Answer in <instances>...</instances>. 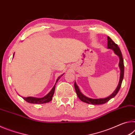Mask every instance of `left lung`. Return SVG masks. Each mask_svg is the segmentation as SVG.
Segmentation results:
<instances>
[{
  "instance_id": "1",
  "label": "left lung",
  "mask_w": 135,
  "mask_h": 135,
  "mask_svg": "<svg viewBox=\"0 0 135 135\" xmlns=\"http://www.w3.org/2000/svg\"><path fill=\"white\" fill-rule=\"evenodd\" d=\"M108 49H111L114 51V52L116 55H117L120 59L119 61V68L120 69V80H119L118 84L117 87L116 89L115 90V91L112 93L109 96L105 98L102 99H91L89 98L88 97L85 96V95H84L80 91L78 86L77 85L76 82L74 83V87L75 89L78 97L79 99H80L81 101L84 102L88 103V104H91V105H102L104 104V103H107V102L109 101L110 99L114 98L116 96V94L118 93V92L120 90V88L121 87V83H122L123 79L124 78V61H123V58L122 54L120 51V48L118 46L117 44H116L110 38L109 36H108Z\"/></svg>"
}]
</instances>
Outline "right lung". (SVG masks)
<instances>
[{
    "label": "right lung",
    "instance_id": "add662e5",
    "mask_svg": "<svg viewBox=\"0 0 135 135\" xmlns=\"http://www.w3.org/2000/svg\"><path fill=\"white\" fill-rule=\"evenodd\" d=\"M14 55H13V57H14ZM63 74H62L61 75L58 77V78H57L56 80V84H55L54 87H52L51 90V91L48 93L47 95H46V96L43 97V98H35V97H27V98H24V97H23V99L24 100H25L26 102H28V103H33V104H42V103H48V102H49L51 101L52 96L54 93L56 83H57V81H59V79L61 78V76H62L63 75Z\"/></svg>",
    "mask_w": 135,
    "mask_h": 135
}]
</instances>
